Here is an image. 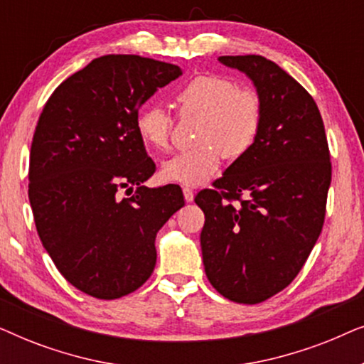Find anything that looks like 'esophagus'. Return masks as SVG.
Segmentation results:
<instances>
[{
    "mask_svg": "<svg viewBox=\"0 0 364 364\" xmlns=\"http://www.w3.org/2000/svg\"><path fill=\"white\" fill-rule=\"evenodd\" d=\"M183 197H186L187 202L193 200V191L191 187H183Z\"/></svg>",
    "mask_w": 364,
    "mask_h": 364,
    "instance_id": "34e87169",
    "label": "esophagus"
}]
</instances>
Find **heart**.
Listing matches in <instances>:
<instances>
[{
  "instance_id": "heart-1",
  "label": "heart",
  "mask_w": 364,
  "mask_h": 364,
  "mask_svg": "<svg viewBox=\"0 0 364 364\" xmlns=\"http://www.w3.org/2000/svg\"><path fill=\"white\" fill-rule=\"evenodd\" d=\"M183 116H200L197 149L178 152L161 167L164 181L182 186H202L218 171L222 156L238 159L255 144L263 124V102L257 91L218 74L192 77L176 94ZM139 137L154 151H164L171 141L172 117L157 104H149L136 117Z\"/></svg>"
}]
</instances>
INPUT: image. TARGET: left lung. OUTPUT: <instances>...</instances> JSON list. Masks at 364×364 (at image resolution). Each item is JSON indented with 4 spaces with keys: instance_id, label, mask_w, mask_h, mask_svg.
Wrapping results in <instances>:
<instances>
[{
    "instance_id": "8db88e82",
    "label": "left lung",
    "mask_w": 364,
    "mask_h": 364,
    "mask_svg": "<svg viewBox=\"0 0 364 364\" xmlns=\"http://www.w3.org/2000/svg\"><path fill=\"white\" fill-rule=\"evenodd\" d=\"M218 61L252 79L263 124L253 147L227 167L215 188L197 193L205 213L202 258L222 296L255 305L290 285L320 237L330 151L316 102L278 64L255 54Z\"/></svg>"
}]
</instances>
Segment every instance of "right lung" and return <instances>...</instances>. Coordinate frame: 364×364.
Wrapping results in <instances>:
<instances>
[{"label": "right lung", "mask_w": 364, "mask_h": 364, "mask_svg": "<svg viewBox=\"0 0 364 364\" xmlns=\"http://www.w3.org/2000/svg\"><path fill=\"white\" fill-rule=\"evenodd\" d=\"M178 76L176 64L107 54L59 84L39 116L28 191L38 235L61 275L94 298L147 282L157 232L186 203L178 186H142L156 164L136 129L142 104Z\"/></svg>", "instance_id": "obj_1"}]
</instances>
